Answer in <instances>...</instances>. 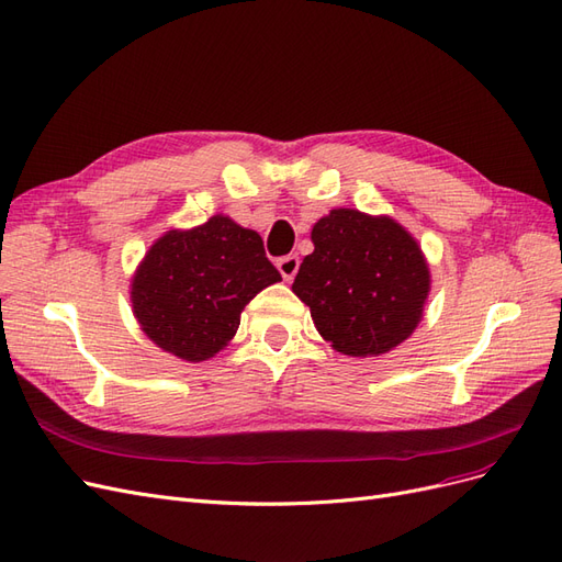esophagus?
Listing matches in <instances>:
<instances>
[{
    "label": "esophagus",
    "instance_id": "1",
    "mask_svg": "<svg viewBox=\"0 0 562 562\" xmlns=\"http://www.w3.org/2000/svg\"><path fill=\"white\" fill-rule=\"evenodd\" d=\"M277 267H279L281 277L285 281H293L295 274H297V269H300V258H297V255H283V258H279Z\"/></svg>",
    "mask_w": 562,
    "mask_h": 562
}]
</instances>
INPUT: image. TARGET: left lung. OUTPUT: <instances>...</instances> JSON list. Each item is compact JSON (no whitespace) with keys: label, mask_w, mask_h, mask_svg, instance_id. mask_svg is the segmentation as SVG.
Returning a JSON list of instances; mask_svg holds the SVG:
<instances>
[{"label":"left lung","mask_w":562,"mask_h":562,"mask_svg":"<svg viewBox=\"0 0 562 562\" xmlns=\"http://www.w3.org/2000/svg\"><path fill=\"white\" fill-rule=\"evenodd\" d=\"M293 293L333 349L380 356L401 345L422 318L429 267L417 241L391 217L337 209L312 229Z\"/></svg>","instance_id":"obj_1"}]
</instances>
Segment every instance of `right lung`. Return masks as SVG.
<instances>
[{
    "label": "right lung",
    "instance_id": "right-lung-1",
    "mask_svg": "<svg viewBox=\"0 0 562 562\" xmlns=\"http://www.w3.org/2000/svg\"><path fill=\"white\" fill-rule=\"evenodd\" d=\"M281 281L258 232L213 215L190 232H168L133 279L135 318L151 342L184 361H206L241 323L246 304Z\"/></svg>",
    "mask_w": 562,
    "mask_h": 562
}]
</instances>
